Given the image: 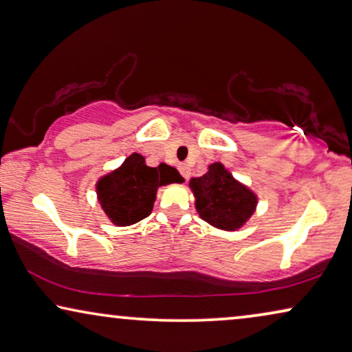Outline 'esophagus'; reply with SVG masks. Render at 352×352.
Here are the masks:
<instances>
[{
    "label": "esophagus",
    "instance_id": "esophagus-1",
    "mask_svg": "<svg viewBox=\"0 0 352 352\" xmlns=\"http://www.w3.org/2000/svg\"><path fill=\"white\" fill-rule=\"evenodd\" d=\"M179 171H181V175H182V177H184V179H187L188 177V168H187V165H179Z\"/></svg>",
    "mask_w": 352,
    "mask_h": 352
}]
</instances>
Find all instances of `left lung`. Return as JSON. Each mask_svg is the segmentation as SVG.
<instances>
[{"label": "left lung", "instance_id": "1", "mask_svg": "<svg viewBox=\"0 0 352 352\" xmlns=\"http://www.w3.org/2000/svg\"><path fill=\"white\" fill-rule=\"evenodd\" d=\"M188 186L200 217L221 230H238L256 211V193L236 181L219 162L208 166L206 175L192 177Z\"/></svg>", "mask_w": 352, "mask_h": 352}]
</instances>
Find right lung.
Returning <instances> with one entry per match:
<instances>
[{
	"mask_svg": "<svg viewBox=\"0 0 352 352\" xmlns=\"http://www.w3.org/2000/svg\"><path fill=\"white\" fill-rule=\"evenodd\" d=\"M184 181L176 168L162 164L147 166L138 152L96 182L98 201L109 221L119 227L136 223L149 216L154 208L157 188Z\"/></svg>",
	"mask_w": 352,
	"mask_h": 352,
	"instance_id": "obj_1",
	"label": "right lung"
}]
</instances>
